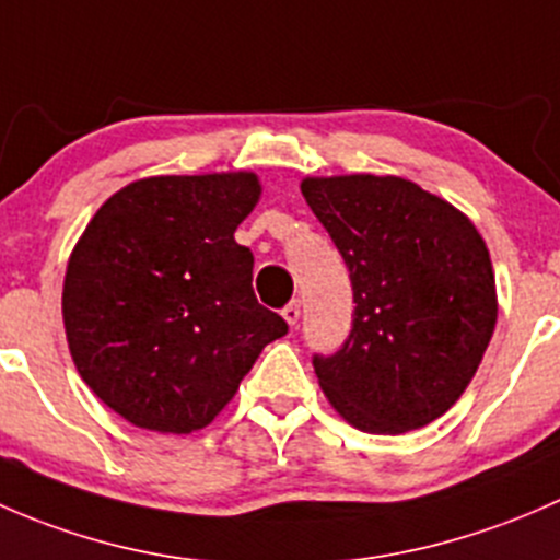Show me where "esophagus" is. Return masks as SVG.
Returning <instances> with one entry per match:
<instances>
[{
	"label": "esophagus",
	"mask_w": 560,
	"mask_h": 560,
	"mask_svg": "<svg viewBox=\"0 0 560 560\" xmlns=\"http://www.w3.org/2000/svg\"><path fill=\"white\" fill-rule=\"evenodd\" d=\"M282 318H285L288 326H296L299 318H302V302H299V299L288 302L285 310H282Z\"/></svg>",
	"instance_id": "esophagus-1"
}]
</instances>
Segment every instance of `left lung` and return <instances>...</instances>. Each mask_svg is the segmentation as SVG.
<instances>
[{
    "mask_svg": "<svg viewBox=\"0 0 560 560\" xmlns=\"http://www.w3.org/2000/svg\"><path fill=\"white\" fill-rule=\"evenodd\" d=\"M302 194L353 282L348 342L313 359L328 405L366 434L429 425L460 399L493 337L486 240L405 177H304Z\"/></svg>",
    "mask_w": 560,
    "mask_h": 560,
    "instance_id": "left-lung-1",
    "label": "left lung"
}]
</instances>
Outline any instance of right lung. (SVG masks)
<instances>
[{"label": "right lung", "instance_id": "obj_1", "mask_svg": "<svg viewBox=\"0 0 560 560\" xmlns=\"http://www.w3.org/2000/svg\"><path fill=\"white\" fill-rule=\"evenodd\" d=\"M261 199L256 172L142 177L74 242L61 315L74 369L137 429L191 434L288 331L253 293L234 232Z\"/></svg>", "mask_w": 560, "mask_h": 560}]
</instances>
